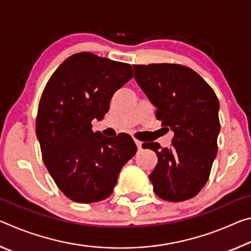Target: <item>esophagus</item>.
<instances>
[{
    "label": "esophagus",
    "instance_id": "esophagus-1",
    "mask_svg": "<svg viewBox=\"0 0 251 251\" xmlns=\"http://www.w3.org/2000/svg\"><path fill=\"white\" fill-rule=\"evenodd\" d=\"M134 142H135L136 146H137L138 150H141V148H142V142L138 141V139H134Z\"/></svg>",
    "mask_w": 251,
    "mask_h": 251
}]
</instances>
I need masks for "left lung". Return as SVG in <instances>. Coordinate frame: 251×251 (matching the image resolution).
<instances>
[{
	"label": "left lung",
	"mask_w": 251,
	"mask_h": 251,
	"mask_svg": "<svg viewBox=\"0 0 251 251\" xmlns=\"http://www.w3.org/2000/svg\"><path fill=\"white\" fill-rule=\"evenodd\" d=\"M133 67L136 82L156 107V118L174 131L169 148L143 144L158 158L150 175L154 192L167 201L193 198L207 182L217 155V96L187 66L160 63Z\"/></svg>",
	"instance_id": "8db88e82"
}]
</instances>
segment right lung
Returning a JSON list of instances; mask_svg holds the SVG:
<instances>
[{"mask_svg":"<svg viewBox=\"0 0 251 251\" xmlns=\"http://www.w3.org/2000/svg\"><path fill=\"white\" fill-rule=\"evenodd\" d=\"M131 77L127 63L80 52L57 67L42 93L35 125L42 157L71 201L91 203L110 196L137 151L129 135L108 139L92 130V121L103 118L114 93Z\"/></svg>","mask_w":251,"mask_h":251,"instance_id":"add662e5","label":"right lung"}]
</instances>
